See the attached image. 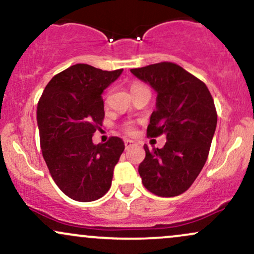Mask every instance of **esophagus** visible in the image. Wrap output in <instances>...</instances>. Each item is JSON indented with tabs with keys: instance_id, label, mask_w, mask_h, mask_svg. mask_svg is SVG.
<instances>
[{
	"instance_id": "1",
	"label": "esophagus",
	"mask_w": 254,
	"mask_h": 254,
	"mask_svg": "<svg viewBox=\"0 0 254 254\" xmlns=\"http://www.w3.org/2000/svg\"><path fill=\"white\" fill-rule=\"evenodd\" d=\"M124 145H125V149H129V148H131V146L135 145V142H133V140H130V139H125Z\"/></svg>"
}]
</instances>
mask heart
Segmentation results:
<instances>
[{"label":"heart","instance_id":"obj_1","mask_svg":"<svg viewBox=\"0 0 254 254\" xmlns=\"http://www.w3.org/2000/svg\"><path fill=\"white\" fill-rule=\"evenodd\" d=\"M138 86H143V85L137 84V82H135V84H132V86H131V88H135V87H138ZM123 131H124L125 133H127V135H129V136H132L133 133H135V130H133V127H132V125H130V124L125 125V127H123Z\"/></svg>","mask_w":254,"mask_h":254}]
</instances>
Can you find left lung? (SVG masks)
<instances>
[{"mask_svg": "<svg viewBox=\"0 0 254 254\" xmlns=\"http://www.w3.org/2000/svg\"><path fill=\"white\" fill-rule=\"evenodd\" d=\"M130 71L157 92L146 135L167 137L162 149L144 145L142 183L157 196H177L193 185L208 157L218 122L214 100L202 80L177 64L163 61Z\"/></svg>", "mask_w": 254, "mask_h": 254, "instance_id": "obj_1", "label": "left lung"}]
</instances>
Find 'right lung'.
Wrapping results in <instances>:
<instances>
[{
	"instance_id": "1",
	"label": "right lung",
	"mask_w": 254,
	"mask_h": 254,
	"mask_svg": "<svg viewBox=\"0 0 254 254\" xmlns=\"http://www.w3.org/2000/svg\"><path fill=\"white\" fill-rule=\"evenodd\" d=\"M123 69L103 71L77 64L52 78L36 110L40 145L52 179L64 194L81 202L104 196L124 151L119 137L94 145L104 121L102 93Z\"/></svg>"
}]
</instances>
